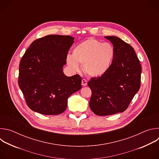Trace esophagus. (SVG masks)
I'll return each mask as SVG.
<instances>
[{
  "label": "esophagus",
  "instance_id": "1",
  "mask_svg": "<svg viewBox=\"0 0 159 159\" xmlns=\"http://www.w3.org/2000/svg\"><path fill=\"white\" fill-rule=\"evenodd\" d=\"M82 85L83 86H86V85H87V80H85V79H83L82 80Z\"/></svg>",
  "mask_w": 159,
  "mask_h": 159
}]
</instances>
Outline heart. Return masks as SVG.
<instances>
[{
  "mask_svg": "<svg viewBox=\"0 0 159 159\" xmlns=\"http://www.w3.org/2000/svg\"><path fill=\"white\" fill-rule=\"evenodd\" d=\"M115 54L112 44L89 38L76 45L72 56L68 55L66 61L73 70L78 71L79 65H83L84 70L88 75L98 77L109 70Z\"/></svg>",
  "mask_w": 159,
  "mask_h": 159,
  "instance_id": "b5f03b06",
  "label": "heart"
}]
</instances>
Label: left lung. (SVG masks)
Returning <instances> with one entry per match:
<instances>
[{
  "label": "left lung",
  "instance_id": "8db88e82",
  "mask_svg": "<svg viewBox=\"0 0 159 159\" xmlns=\"http://www.w3.org/2000/svg\"><path fill=\"white\" fill-rule=\"evenodd\" d=\"M113 44L116 54L109 70L87 83L92 95L90 109L98 116L125 111L140 87L142 67L132 47L116 36H105Z\"/></svg>",
  "mask_w": 159,
  "mask_h": 159
}]
</instances>
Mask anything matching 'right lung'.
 I'll return each instance as SVG.
<instances>
[{
  "label": "right lung",
  "instance_id": "1",
  "mask_svg": "<svg viewBox=\"0 0 159 159\" xmlns=\"http://www.w3.org/2000/svg\"><path fill=\"white\" fill-rule=\"evenodd\" d=\"M74 38L48 35L34 41L22 56L18 84L33 111L57 115L66 108L67 100L82 88L81 77L66 76L63 66Z\"/></svg>",
  "mask_w": 159,
  "mask_h": 159
}]
</instances>
